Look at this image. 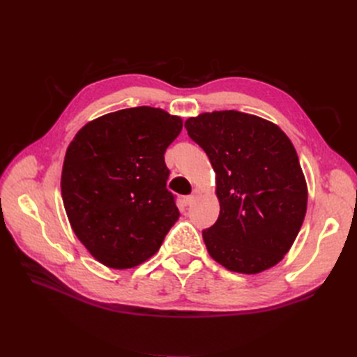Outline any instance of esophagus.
Wrapping results in <instances>:
<instances>
[{"label":"esophagus","mask_w":357,"mask_h":357,"mask_svg":"<svg viewBox=\"0 0 357 357\" xmlns=\"http://www.w3.org/2000/svg\"><path fill=\"white\" fill-rule=\"evenodd\" d=\"M197 197H198V190H193V192L190 193V195H188V197H186V199H185V201H186V204H188V205H192L193 202L197 201Z\"/></svg>","instance_id":"34e87169"}]
</instances>
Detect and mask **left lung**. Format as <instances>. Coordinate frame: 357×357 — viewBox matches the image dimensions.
I'll return each mask as SVG.
<instances>
[{
  "label": "left lung",
  "instance_id": "left-lung-1",
  "mask_svg": "<svg viewBox=\"0 0 357 357\" xmlns=\"http://www.w3.org/2000/svg\"><path fill=\"white\" fill-rule=\"evenodd\" d=\"M185 126L218 180L220 214L202 231L210 256L243 274L277 265L307 211V185L294 144L277 125L235 110L190 117Z\"/></svg>",
  "mask_w": 357,
  "mask_h": 357
}]
</instances>
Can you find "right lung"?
I'll use <instances>...</instances> for the list:
<instances>
[{"mask_svg":"<svg viewBox=\"0 0 357 357\" xmlns=\"http://www.w3.org/2000/svg\"><path fill=\"white\" fill-rule=\"evenodd\" d=\"M181 128L177 116L134 107L95 119L74 137L61 193L74 234L96 261L126 269L159 250L180 215L164 155Z\"/></svg>","mask_w":357,"mask_h":357,"instance_id":"obj_1","label":"right lung"}]
</instances>
